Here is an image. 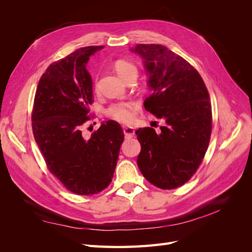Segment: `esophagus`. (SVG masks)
Masks as SVG:
<instances>
[{
	"label": "esophagus",
	"mask_w": 252,
	"mask_h": 252,
	"mask_svg": "<svg viewBox=\"0 0 252 252\" xmlns=\"http://www.w3.org/2000/svg\"><path fill=\"white\" fill-rule=\"evenodd\" d=\"M123 131H124L126 139H130L134 136V129L131 127H124Z\"/></svg>",
	"instance_id": "34e87169"
}]
</instances>
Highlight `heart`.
Here are the masks:
<instances>
[{"label": "heart", "instance_id": "obj_1", "mask_svg": "<svg viewBox=\"0 0 252 252\" xmlns=\"http://www.w3.org/2000/svg\"><path fill=\"white\" fill-rule=\"evenodd\" d=\"M113 68L120 77L123 78L126 82L129 79L138 77V67L131 63L130 61L123 59L117 60L113 63ZM106 114L109 118L120 122V123L130 124L134 120L133 104L130 102L113 103L106 109Z\"/></svg>", "mask_w": 252, "mask_h": 252}]
</instances>
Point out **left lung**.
<instances>
[{
	"instance_id": "1",
	"label": "left lung",
	"mask_w": 252,
	"mask_h": 252,
	"mask_svg": "<svg viewBox=\"0 0 252 252\" xmlns=\"http://www.w3.org/2000/svg\"><path fill=\"white\" fill-rule=\"evenodd\" d=\"M132 51L144 59L152 94L144 107L166 124L135 131L141 143L138 166L149 183L161 189L184 185L207 151L212 110L208 90L195 68L159 44H138Z\"/></svg>"
}]
</instances>
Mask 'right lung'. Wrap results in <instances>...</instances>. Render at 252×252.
Masks as SVG:
<instances>
[{"mask_svg": "<svg viewBox=\"0 0 252 252\" xmlns=\"http://www.w3.org/2000/svg\"><path fill=\"white\" fill-rule=\"evenodd\" d=\"M104 46H88L52 63L37 84L32 124L48 170L69 191L93 195L108 187L124 132L107 121L88 136L83 128L94 119L93 81L86 70L91 55Z\"/></svg>", "mask_w": 252, "mask_h": 252, "instance_id": "right-lung-1", "label": "right lung"}]
</instances>
